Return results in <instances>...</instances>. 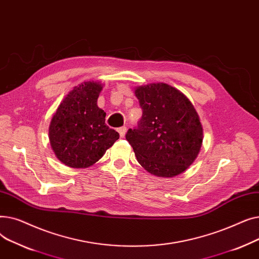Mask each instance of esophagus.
Returning <instances> with one entry per match:
<instances>
[{"label": "esophagus", "instance_id": "34e87169", "mask_svg": "<svg viewBox=\"0 0 259 259\" xmlns=\"http://www.w3.org/2000/svg\"><path fill=\"white\" fill-rule=\"evenodd\" d=\"M118 133H119V137L120 138H124L125 137V134H126V132H127V128L124 126V127H120V128H118Z\"/></svg>", "mask_w": 259, "mask_h": 259}]
</instances>
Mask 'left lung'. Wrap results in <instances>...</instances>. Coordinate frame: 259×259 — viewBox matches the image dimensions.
<instances>
[{
  "instance_id": "1",
  "label": "left lung",
  "mask_w": 259,
  "mask_h": 259,
  "mask_svg": "<svg viewBox=\"0 0 259 259\" xmlns=\"http://www.w3.org/2000/svg\"><path fill=\"white\" fill-rule=\"evenodd\" d=\"M143 109L137 129L126 140L140 165L158 178H173L196 159L203 140L198 113L186 95L165 83L134 88Z\"/></svg>"
}]
</instances>
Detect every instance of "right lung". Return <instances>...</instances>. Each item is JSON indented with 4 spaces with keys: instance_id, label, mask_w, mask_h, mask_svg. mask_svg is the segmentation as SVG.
I'll return each instance as SVG.
<instances>
[{
    "instance_id": "obj_1",
    "label": "right lung",
    "mask_w": 259,
    "mask_h": 259,
    "mask_svg": "<svg viewBox=\"0 0 259 259\" xmlns=\"http://www.w3.org/2000/svg\"><path fill=\"white\" fill-rule=\"evenodd\" d=\"M103 84L88 80L63 99L49 125V141L58 159L70 168L94 165L119 134L105 124L106 112L98 106Z\"/></svg>"
}]
</instances>
